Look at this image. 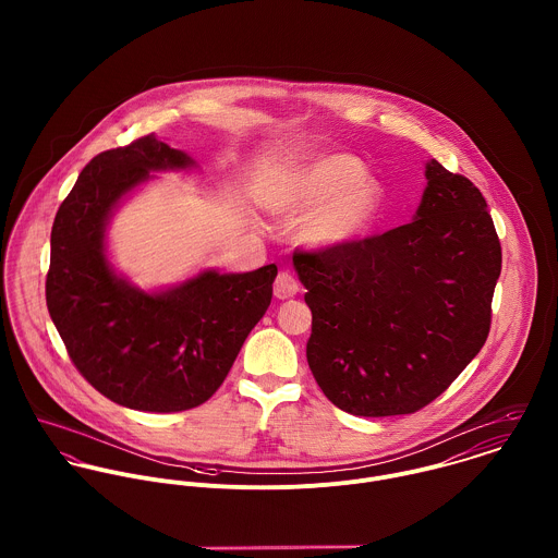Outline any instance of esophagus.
I'll return each instance as SVG.
<instances>
[{"label": "esophagus", "instance_id": "obj_1", "mask_svg": "<svg viewBox=\"0 0 558 558\" xmlns=\"http://www.w3.org/2000/svg\"><path fill=\"white\" fill-rule=\"evenodd\" d=\"M272 290H275V296L283 301V299H292L299 292V283L290 272H279Z\"/></svg>", "mask_w": 558, "mask_h": 558}]
</instances>
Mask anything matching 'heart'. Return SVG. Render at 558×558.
<instances>
[{"mask_svg":"<svg viewBox=\"0 0 558 558\" xmlns=\"http://www.w3.org/2000/svg\"><path fill=\"white\" fill-rule=\"evenodd\" d=\"M380 199V184L350 155L322 157L272 193L275 206L288 215H303L324 204L303 232L316 246L359 239L374 221Z\"/></svg>","mask_w":558,"mask_h":558,"instance_id":"1","label":"heart"}]
</instances>
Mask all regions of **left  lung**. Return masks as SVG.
Wrapping results in <instances>:
<instances>
[{"label":"left lung","instance_id":"left-lung-1","mask_svg":"<svg viewBox=\"0 0 558 558\" xmlns=\"http://www.w3.org/2000/svg\"><path fill=\"white\" fill-rule=\"evenodd\" d=\"M425 175L414 221L292 255L312 310L310 369L322 393L356 416L425 408L489 332L502 253L487 204L438 160Z\"/></svg>","mask_w":558,"mask_h":558}]
</instances>
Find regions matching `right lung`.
Segmentation results:
<instances>
[{"label": "right lung", "mask_w": 558, "mask_h": 558, "mask_svg": "<svg viewBox=\"0 0 558 558\" xmlns=\"http://www.w3.org/2000/svg\"><path fill=\"white\" fill-rule=\"evenodd\" d=\"M191 159L153 133L89 160L51 230L45 294L81 376L107 399L142 412L202 405L228 378L251 328L272 301L277 266L204 272L165 294H144L105 259V223L153 169Z\"/></svg>", "instance_id": "add662e5"}]
</instances>
